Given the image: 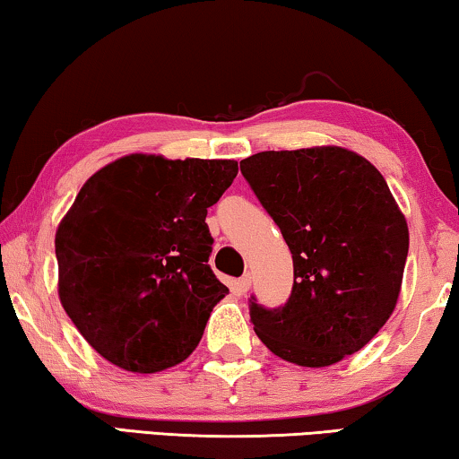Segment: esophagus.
Masks as SVG:
<instances>
[{"mask_svg": "<svg viewBox=\"0 0 459 459\" xmlns=\"http://www.w3.org/2000/svg\"><path fill=\"white\" fill-rule=\"evenodd\" d=\"M249 287H251V276L249 274H245V276H241V279H238L237 282H235V291L238 293V295H245L249 291Z\"/></svg>", "mask_w": 459, "mask_h": 459, "instance_id": "1", "label": "esophagus"}]
</instances>
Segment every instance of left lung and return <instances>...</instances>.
Masks as SVG:
<instances>
[{"label": "left lung", "mask_w": 459, "mask_h": 459, "mask_svg": "<svg viewBox=\"0 0 459 459\" xmlns=\"http://www.w3.org/2000/svg\"><path fill=\"white\" fill-rule=\"evenodd\" d=\"M241 172L293 254V291L268 309L249 299L274 356L322 368L359 351L395 309L408 222L377 168L337 145L260 152Z\"/></svg>", "instance_id": "left-lung-1"}]
</instances>
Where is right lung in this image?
Instances as JSON below:
<instances>
[{"label": "right lung", "instance_id": "add662e5", "mask_svg": "<svg viewBox=\"0 0 459 459\" xmlns=\"http://www.w3.org/2000/svg\"><path fill=\"white\" fill-rule=\"evenodd\" d=\"M235 160L131 153L82 185L56 230L57 295L101 358L152 374L185 361L229 289L205 216Z\"/></svg>", "mask_w": 459, "mask_h": 459}]
</instances>
